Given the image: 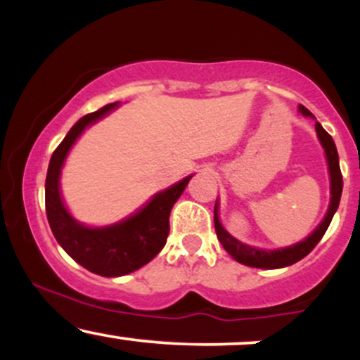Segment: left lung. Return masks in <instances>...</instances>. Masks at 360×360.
<instances>
[{"label": "left lung", "mask_w": 360, "mask_h": 360, "mask_svg": "<svg viewBox=\"0 0 360 360\" xmlns=\"http://www.w3.org/2000/svg\"><path fill=\"white\" fill-rule=\"evenodd\" d=\"M300 111L304 115V117H313L311 111L304 108V106H300ZM316 134L318 139H320L321 146L325 148L326 154V162H328L330 169V181H332V200H330V208L326 212L325 220L320 223V226L309 235L308 238H304L303 242L296 243V245L288 247V249H279V250H260L255 249V247L245 245V243L235 240L230 233H226V230L223 229L220 220H218L217 214V205H214V230H217L218 240L221 242V245L225 247V250L229 252L232 257L237 260V262L245 264V266L250 267H259V269H279V267L291 266V264L298 262L316 247V243L321 240L326 229H328L330 221H332L333 214H335L338 203H340L342 196V186H344V181H342V172L340 166H338V154L337 147L333 139L330 137L328 131L325 130L320 123L316 122Z\"/></svg>", "instance_id": "obj_1"}]
</instances>
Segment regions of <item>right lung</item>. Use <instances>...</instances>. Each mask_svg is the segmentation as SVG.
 Returning a JSON list of instances; mask_svg holds the SVG:
<instances>
[{"mask_svg":"<svg viewBox=\"0 0 360 360\" xmlns=\"http://www.w3.org/2000/svg\"><path fill=\"white\" fill-rule=\"evenodd\" d=\"M115 106L117 103H110L94 113L86 115L69 130L53 150L45 177V212L53 237L77 264L105 278H117L137 271L162 250L169 235V214L191 179V176L186 177L172 188L155 194L146 208L113 226L86 229L74 220L60 200V167L81 131Z\"/></svg>","mask_w":360,"mask_h":360,"instance_id":"right-lung-1","label":"right lung"}]
</instances>
